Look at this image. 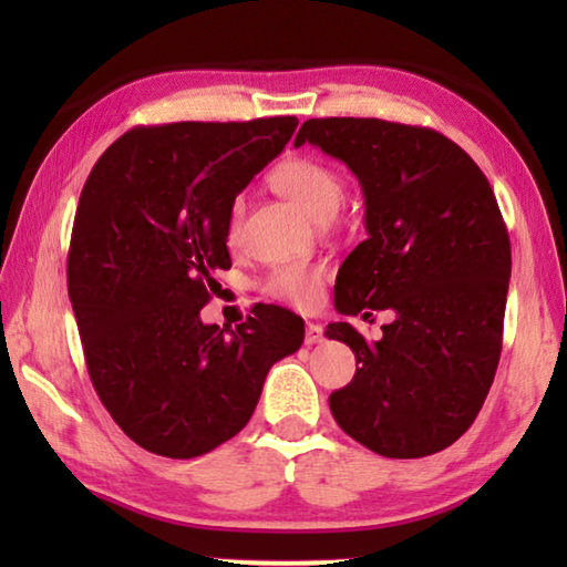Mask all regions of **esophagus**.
Here are the masks:
<instances>
[{"instance_id":"1","label":"esophagus","mask_w":567,"mask_h":567,"mask_svg":"<svg viewBox=\"0 0 567 567\" xmlns=\"http://www.w3.org/2000/svg\"><path fill=\"white\" fill-rule=\"evenodd\" d=\"M324 340L322 334V324L318 322H307V332H305V344H318Z\"/></svg>"}]
</instances>
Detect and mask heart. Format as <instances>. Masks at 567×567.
Segmentation results:
<instances>
[{
  "instance_id": "1",
  "label": "heart",
  "mask_w": 567,
  "mask_h": 567,
  "mask_svg": "<svg viewBox=\"0 0 567 567\" xmlns=\"http://www.w3.org/2000/svg\"><path fill=\"white\" fill-rule=\"evenodd\" d=\"M272 187L285 195L287 199L305 209L307 215L318 223H328V219L338 213L344 197V182L342 175L328 162L295 155L282 159L270 172ZM245 203L235 199L233 209H229V239H237L239 225H243ZM324 270L320 265L310 262H282L272 267V272L265 280V292L272 300H280L295 307H310L318 302L322 292Z\"/></svg>"
}]
</instances>
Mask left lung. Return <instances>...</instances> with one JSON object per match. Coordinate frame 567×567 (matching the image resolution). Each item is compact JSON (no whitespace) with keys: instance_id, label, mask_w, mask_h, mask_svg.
Masks as SVG:
<instances>
[{"instance_id":"obj_1","label":"left lung","mask_w":567,"mask_h":567,"mask_svg":"<svg viewBox=\"0 0 567 567\" xmlns=\"http://www.w3.org/2000/svg\"><path fill=\"white\" fill-rule=\"evenodd\" d=\"M305 142L344 162L364 197L368 239L344 257L334 307L395 315L375 342L328 324L360 362L330 395L332 417L378 455L440 453L475 422L503 350L511 239L491 182L453 140L412 124L307 120Z\"/></svg>"}]
</instances>
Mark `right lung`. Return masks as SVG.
I'll return each mask as SVG.
<instances>
[{"mask_svg": "<svg viewBox=\"0 0 567 567\" xmlns=\"http://www.w3.org/2000/svg\"><path fill=\"white\" fill-rule=\"evenodd\" d=\"M297 117L134 127L92 167L74 215L66 290L84 360L122 433L189 460L227 443L305 322L257 305L235 330L199 310L229 270V209L290 142Z\"/></svg>", "mask_w": 567, "mask_h": 567, "instance_id": "right-lung-1", "label": "right lung"}]
</instances>
